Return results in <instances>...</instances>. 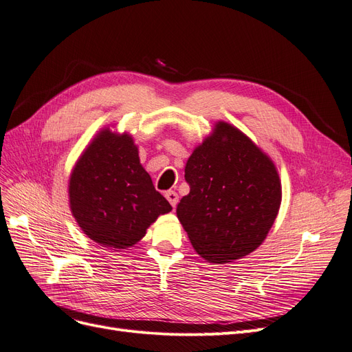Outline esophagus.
I'll use <instances>...</instances> for the list:
<instances>
[{"instance_id":"34e87169","label":"esophagus","mask_w":352,"mask_h":352,"mask_svg":"<svg viewBox=\"0 0 352 352\" xmlns=\"http://www.w3.org/2000/svg\"><path fill=\"white\" fill-rule=\"evenodd\" d=\"M164 196H166V199L168 201V204H170L173 208H176V205H177V202H179L177 193H176L175 190H167V192L164 193Z\"/></svg>"}]
</instances>
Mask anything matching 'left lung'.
<instances>
[{
  "label": "left lung",
  "mask_w": 352,
  "mask_h": 352,
  "mask_svg": "<svg viewBox=\"0 0 352 352\" xmlns=\"http://www.w3.org/2000/svg\"><path fill=\"white\" fill-rule=\"evenodd\" d=\"M189 195L176 214L199 256L230 263L248 256L269 234L282 202L273 162L227 122L196 147L185 167Z\"/></svg>",
  "instance_id": "8db88e82"
}]
</instances>
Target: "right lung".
Masks as SVG:
<instances>
[{"mask_svg":"<svg viewBox=\"0 0 352 352\" xmlns=\"http://www.w3.org/2000/svg\"><path fill=\"white\" fill-rule=\"evenodd\" d=\"M72 214L91 240L127 248L146 235L150 223L172 210L140 164L129 134L104 130L83 151L69 180Z\"/></svg>","mask_w":352,"mask_h":352,"instance_id":"add662e5","label":"right lung"}]
</instances>
